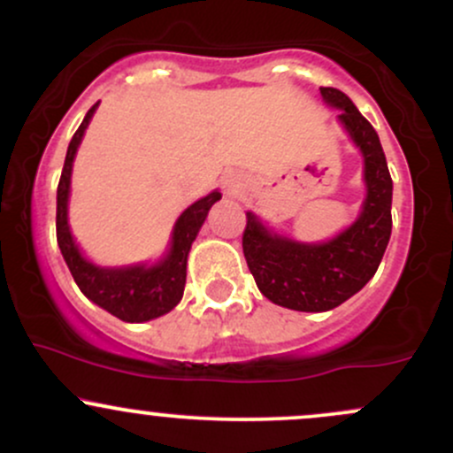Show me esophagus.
Masks as SVG:
<instances>
[{
	"label": "esophagus",
	"instance_id": "esophagus-1",
	"mask_svg": "<svg viewBox=\"0 0 453 453\" xmlns=\"http://www.w3.org/2000/svg\"><path fill=\"white\" fill-rule=\"evenodd\" d=\"M242 179L241 176H230V179H226V183H223V187H226V191L230 196H238L242 191Z\"/></svg>",
	"mask_w": 453,
	"mask_h": 453
}]
</instances>
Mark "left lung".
Here are the masks:
<instances>
[{"label":"left lung","mask_w":453,"mask_h":453,"mask_svg":"<svg viewBox=\"0 0 453 453\" xmlns=\"http://www.w3.org/2000/svg\"><path fill=\"white\" fill-rule=\"evenodd\" d=\"M327 106L341 108L339 121L362 150L366 200L356 221L319 244L296 242L262 226L247 212L242 253L259 292L285 309L321 313L349 300L375 277L392 234V176L371 123L345 93L321 87Z\"/></svg>","instance_id":"obj_1"}]
</instances>
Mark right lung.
<instances>
[{"mask_svg": "<svg viewBox=\"0 0 453 453\" xmlns=\"http://www.w3.org/2000/svg\"><path fill=\"white\" fill-rule=\"evenodd\" d=\"M97 104L89 108L81 127L72 136L70 147H67L65 164L61 170L59 187H57V242H59L61 256H64L76 285L91 303L102 306L104 311L119 317L121 321L140 324V321H149L170 313L180 303L185 292L187 256H189L191 242L196 241L211 206L217 200H221V194L212 191L183 211V215L174 223L168 253L153 266L138 264V266L126 268H102L82 257L74 238H72L70 226H67V197H70L74 155Z\"/></svg>", "mask_w": 453, "mask_h": 453, "instance_id": "obj_1", "label": "right lung"}]
</instances>
